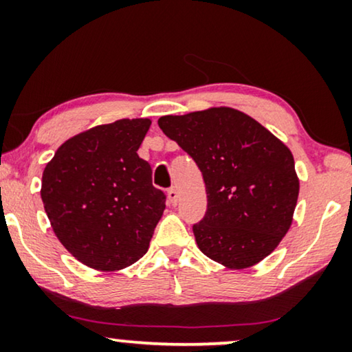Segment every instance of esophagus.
Instances as JSON below:
<instances>
[{"label": "esophagus", "instance_id": "1", "mask_svg": "<svg viewBox=\"0 0 352 352\" xmlns=\"http://www.w3.org/2000/svg\"><path fill=\"white\" fill-rule=\"evenodd\" d=\"M168 201H170V205H173V206L177 204V190L175 189V187L168 189Z\"/></svg>", "mask_w": 352, "mask_h": 352}]
</instances>
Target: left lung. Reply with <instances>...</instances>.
Wrapping results in <instances>:
<instances>
[{"mask_svg":"<svg viewBox=\"0 0 352 352\" xmlns=\"http://www.w3.org/2000/svg\"><path fill=\"white\" fill-rule=\"evenodd\" d=\"M158 126L204 176L208 206L192 226L200 252L229 269L271 254L290 229L300 192L290 148L230 107L166 115Z\"/></svg>","mask_w":352,"mask_h":352,"instance_id":"obj_1","label":"left lung"}]
</instances>
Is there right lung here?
<instances>
[{
  "label": "right lung",
  "instance_id": "1",
  "mask_svg": "<svg viewBox=\"0 0 352 352\" xmlns=\"http://www.w3.org/2000/svg\"><path fill=\"white\" fill-rule=\"evenodd\" d=\"M148 118H123L70 138L43 171L41 200L60 243L86 266L120 271L147 253L166 195L138 148Z\"/></svg>",
  "mask_w": 352,
  "mask_h": 352
}]
</instances>
